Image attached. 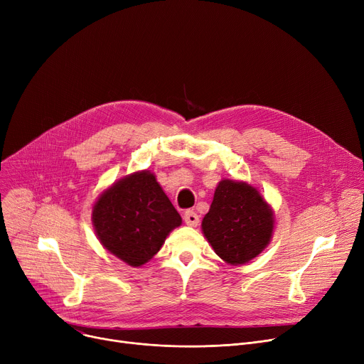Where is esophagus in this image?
<instances>
[{
    "instance_id": "34e87169",
    "label": "esophagus",
    "mask_w": 364,
    "mask_h": 364,
    "mask_svg": "<svg viewBox=\"0 0 364 364\" xmlns=\"http://www.w3.org/2000/svg\"><path fill=\"white\" fill-rule=\"evenodd\" d=\"M184 223L190 227H196L199 224V215L195 211H186L184 213Z\"/></svg>"
}]
</instances>
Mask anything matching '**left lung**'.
<instances>
[{"label": "left lung", "mask_w": 364, "mask_h": 364, "mask_svg": "<svg viewBox=\"0 0 364 364\" xmlns=\"http://www.w3.org/2000/svg\"><path fill=\"white\" fill-rule=\"evenodd\" d=\"M274 223L273 208L257 187L223 178L202 220V233L224 262L242 265L269 246Z\"/></svg>", "instance_id": "8db88e82"}]
</instances>
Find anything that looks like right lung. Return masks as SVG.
<instances>
[{"instance_id": "add662e5", "label": "right lung", "mask_w": 364, "mask_h": 364, "mask_svg": "<svg viewBox=\"0 0 364 364\" xmlns=\"http://www.w3.org/2000/svg\"><path fill=\"white\" fill-rule=\"evenodd\" d=\"M91 221L105 250L131 267L150 261L183 223L155 174L147 169L106 188L92 205Z\"/></svg>"}]
</instances>
